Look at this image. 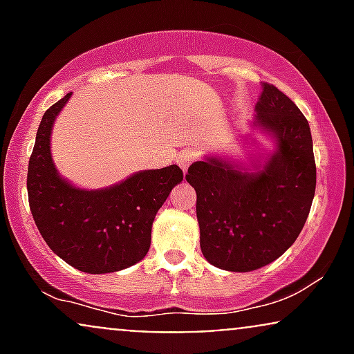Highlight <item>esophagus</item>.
Returning a JSON list of instances; mask_svg holds the SVG:
<instances>
[{
	"instance_id": "esophagus-1",
	"label": "esophagus",
	"mask_w": 354,
	"mask_h": 354,
	"mask_svg": "<svg viewBox=\"0 0 354 354\" xmlns=\"http://www.w3.org/2000/svg\"><path fill=\"white\" fill-rule=\"evenodd\" d=\"M194 160H196V154L191 151V149H183V151L178 154L176 163L180 165V168L183 169V173H186V171H188L189 165L193 163Z\"/></svg>"
}]
</instances>
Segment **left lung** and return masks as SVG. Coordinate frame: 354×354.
<instances>
[{"instance_id":"8db88e82","label":"left lung","mask_w":354,"mask_h":354,"mask_svg":"<svg viewBox=\"0 0 354 354\" xmlns=\"http://www.w3.org/2000/svg\"><path fill=\"white\" fill-rule=\"evenodd\" d=\"M272 141L261 145L256 136ZM243 143L261 153L236 160L205 154L188 168L196 191L201 253L233 273L259 270L278 259L301 233L316 188L311 129L298 106L273 84L263 86L250 135Z\"/></svg>"}]
</instances>
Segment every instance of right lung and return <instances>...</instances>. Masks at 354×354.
Returning <instances> with one entry per match:
<instances>
[{"label": "right lung", "mask_w": 354, "mask_h": 354, "mask_svg": "<svg viewBox=\"0 0 354 354\" xmlns=\"http://www.w3.org/2000/svg\"><path fill=\"white\" fill-rule=\"evenodd\" d=\"M73 93L44 113L28 165V198L46 245L68 265L89 274L136 265L151 245L158 209L178 183L180 166L141 169L106 188L86 189L63 178L53 161L51 133Z\"/></svg>", "instance_id": "right-lung-1"}]
</instances>
